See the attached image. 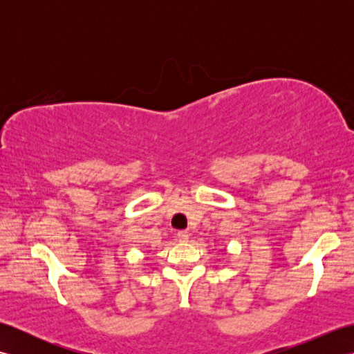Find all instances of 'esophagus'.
I'll return each instance as SVG.
<instances>
[{
    "instance_id": "obj_1",
    "label": "esophagus",
    "mask_w": 354,
    "mask_h": 354,
    "mask_svg": "<svg viewBox=\"0 0 354 354\" xmlns=\"http://www.w3.org/2000/svg\"><path fill=\"white\" fill-rule=\"evenodd\" d=\"M176 236H178L179 242H189V232L187 231H179Z\"/></svg>"
}]
</instances>
